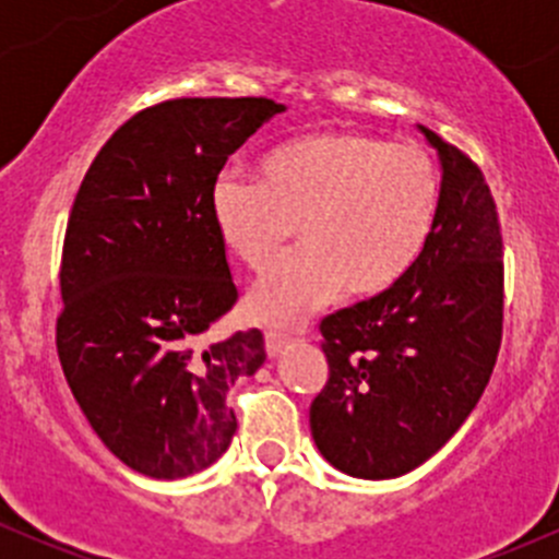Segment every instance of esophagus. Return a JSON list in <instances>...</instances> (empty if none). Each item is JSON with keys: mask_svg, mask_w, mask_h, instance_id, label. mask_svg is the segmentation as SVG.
Returning <instances> with one entry per match:
<instances>
[{"mask_svg": "<svg viewBox=\"0 0 559 559\" xmlns=\"http://www.w3.org/2000/svg\"><path fill=\"white\" fill-rule=\"evenodd\" d=\"M289 343H292V335H286V332H281V330L264 332V348H267L270 357H278V354L284 352Z\"/></svg>", "mask_w": 559, "mask_h": 559, "instance_id": "1", "label": "esophagus"}]
</instances>
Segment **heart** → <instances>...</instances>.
Returning <instances> with one entry per match:
<instances>
[{
  "label": "heart",
  "instance_id": "heart-1",
  "mask_svg": "<svg viewBox=\"0 0 559 559\" xmlns=\"http://www.w3.org/2000/svg\"><path fill=\"white\" fill-rule=\"evenodd\" d=\"M441 170L419 145L337 129L292 140L259 162V180L222 173L211 191L218 240L251 273L267 270L246 311L262 324H292L337 292L354 302L389 295L408 278L436 233Z\"/></svg>",
  "mask_w": 559,
  "mask_h": 559
}]
</instances>
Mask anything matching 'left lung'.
<instances>
[{
	"label": "left lung",
	"instance_id": "8db88e82",
	"mask_svg": "<svg viewBox=\"0 0 559 559\" xmlns=\"http://www.w3.org/2000/svg\"><path fill=\"white\" fill-rule=\"evenodd\" d=\"M441 154L436 233L408 278L321 319L326 384L311 403L319 452L354 478L430 460L489 384L503 341V238L476 162L421 127Z\"/></svg>",
	"mask_w": 559,
	"mask_h": 559
}]
</instances>
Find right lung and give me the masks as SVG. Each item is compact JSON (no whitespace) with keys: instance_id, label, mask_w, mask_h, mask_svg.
<instances>
[{"instance_id":"add662e5","label":"right lung","mask_w":559,"mask_h":559,"mask_svg":"<svg viewBox=\"0 0 559 559\" xmlns=\"http://www.w3.org/2000/svg\"><path fill=\"white\" fill-rule=\"evenodd\" d=\"M281 110L267 97L145 107L99 148L72 202L56 352L88 425L143 476L183 478L227 452L229 386L267 357L259 330L205 341L238 302L211 191Z\"/></svg>"}]
</instances>
